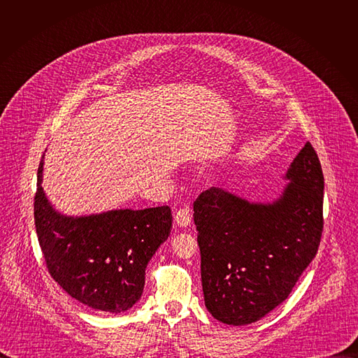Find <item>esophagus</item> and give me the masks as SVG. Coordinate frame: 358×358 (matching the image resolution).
<instances>
[{
    "label": "esophagus",
    "mask_w": 358,
    "mask_h": 358,
    "mask_svg": "<svg viewBox=\"0 0 358 358\" xmlns=\"http://www.w3.org/2000/svg\"><path fill=\"white\" fill-rule=\"evenodd\" d=\"M174 221L178 227H188L191 222V211L188 207L180 208L174 217Z\"/></svg>",
    "instance_id": "34e87169"
}]
</instances>
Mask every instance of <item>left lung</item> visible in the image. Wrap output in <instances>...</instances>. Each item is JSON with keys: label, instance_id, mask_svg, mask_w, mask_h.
I'll list each match as a JSON object with an SVG mask.
<instances>
[{"label": "left lung", "instance_id": "obj_1", "mask_svg": "<svg viewBox=\"0 0 358 358\" xmlns=\"http://www.w3.org/2000/svg\"><path fill=\"white\" fill-rule=\"evenodd\" d=\"M272 203L211 187L194 201L201 280L208 312L243 326L272 312L316 257L323 232L324 177L308 141Z\"/></svg>", "mask_w": 358, "mask_h": 358}]
</instances>
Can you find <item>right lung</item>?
Here are the masks:
<instances>
[{"label": "right lung", "instance_id": "right-lung-1", "mask_svg": "<svg viewBox=\"0 0 358 358\" xmlns=\"http://www.w3.org/2000/svg\"><path fill=\"white\" fill-rule=\"evenodd\" d=\"M42 166L41 160L34 220L48 272L89 308L126 312L141 297L147 264L170 235V207L66 217L43 192Z\"/></svg>", "mask_w": 358, "mask_h": 358}]
</instances>
